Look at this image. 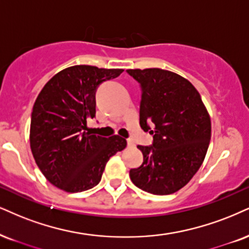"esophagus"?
<instances>
[{
    "instance_id": "esophagus-1",
    "label": "esophagus",
    "mask_w": 249,
    "mask_h": 249,
    "mask_svg": "<svg viewBox=\"0 0 249 249\" xmlns=\"http://www.w3.org/2000/svg\"><path fill=\"white\" fill-rule=\"evenodd\" d=\"M127 144H128V146H129V148H134V146H135V143L133 142V140H130V139L127 140Z\"/></svg>"
}]
</instances>
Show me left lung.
Listing matches in <instances>:
<instances>
[{
	"mask_svg": "<svg viewBox=\"0 0 249 249\" xmlns=\"http://www.w3.org/2000/svg\"><path fill=\"white\" fill-rule=\"evenodd\" d=\"M127 72L142 89L141 128L153 135L152 145L137 146L143 162L131 168L130 179L150 194H173L204 160L211 137L209 113L194 85L176 72L159 68Z\"/></svg>",
	"mask_w": 249,
	"mask_h": 249,
	"instance_id": "obj_1",
	"label": "left lung"
}]
</instances>
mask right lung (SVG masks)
Instances as JSON below:
<instances>
[{"label": "right lung", "mask_w": 249, "mask_h": 249, "mask_svg": "<svg viewBox=\"0 0 249 249\" xmlns=\"http://www.w3.org/2000/svg\"><path fill=\"white\" fill-rule=\"evenodd\" d=\"M124 69L73 66L45 84L31 115L30 145L38 167L52 185L68 193L93 188L106 162L127 141L119 135L89 133L88 119L96 116V90Z\"/></svg>", "instance_id": "1"}]
</instances>
